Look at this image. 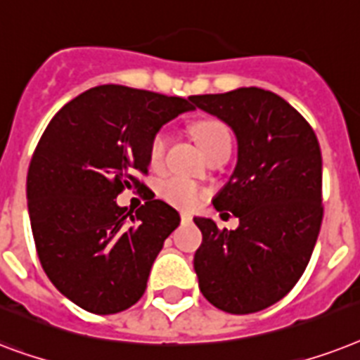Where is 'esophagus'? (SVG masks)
Returning a JSON list of instances; mask_svg holds the SVG:
<instances>
[{
  "label": "esophagus",
  "instance_id": "esophagus-1",
  "mask_svg": "<svg viewBox=\"0 0 360 360\" xmlns=\"http://www.w3.org/2000/svg\"><path fill=\"white\" fill-rule=\"evenodd\" d=\"M180 219H182V223H189L193 217H191V214H188V212H182V214H180Z\"/></svg>",
  "mask_w": 360,
  "mask_h": 360
}]
</instances>
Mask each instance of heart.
I'll list each match as a JSON object with an SVG mask.
<instances>
[{
  "mask_svg": "<svg viewBox=\"0 0 360 360\" xmlns=\"http://www.w3.org/2000/svg\"><path fill=\"white\" fill-rule=\"evenodd\" d=\"M193 135L198 146H200V150L204 152V156H208L221 146H230L229 128L219 120H202V122H198V124L193 126ZM165 152L167 134L165 131H156L152 135L148 148H146V156H148L150 167H154V169L162 167L163 160H165ZM160 195L163 197V200L176 206V208L191 210L202 200L206 191L198 184L188 180V178L171 176L160 186Z\"/></svg>",
  "mask_w": 360,
  "mask_h": 360,
  "instance_id": "b5f03b06",
  "label": "heart"
}]
</instances>
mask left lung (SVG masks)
<instances>
[{
    "mask_svg": "<svg viewBox=\"0 0 360 360\" xmlns=\"http://www.w3.org/2000/svg\"><path fill=\"white\" fill-rule=\"evenodd\" d=\"M191 102L238 139L234 174L214 206L240 226L195 217L198 288L223 312L251 314L281 301L309 266L323 219L320 145L303 115L271 91L243 87Z\"/></svg>",
    "mask_w": 360,
    "mask_h": 360,
    "instance_id": "1",
    "label": "left lung"
}]
</instances>
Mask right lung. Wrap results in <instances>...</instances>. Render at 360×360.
Returning a JSON list of instances; mask_svg holds the SVG:
<instances>
[{"label":"right lung","instance_id":"1","mask_svg":"<svg viewBox=\"0 0 360 360\" xmlns=\"http://www.w3.org/2000/svg\"><path fill=\"white\" fill-rule=\"evenodd\" d=\"M186 98L100 85L63 105L27 171V206L40 266L72 303L117 314L143 297L163 241L180 225L172 206L146 198L135 215L115 198L146 188V148Z\"/></svg>","mask_w":360,"mask_h":360}]
</instances>
